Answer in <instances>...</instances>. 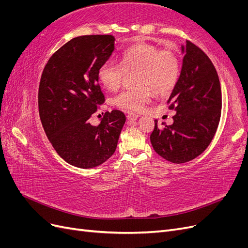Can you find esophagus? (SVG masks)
Returning <instances> with one entry per match:
<instances>
[{
	"instance_id": "obj_1",
	"label": "esophagus",
	"mask_w": 248,
	"mask_h": 248,
	"mask_svg": "<svg viewBox=\"0 0 248 248\" xmlns=\"http://www.w3.org/2000/svg\"><path fill=\"white\" fill-rule=\"evenodd\" d=\"M138 118H139V116L133 114V112H128V114H127V119H128L129 121H136Z\"/></svg>"
}]
</instances>
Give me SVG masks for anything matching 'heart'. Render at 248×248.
<instances>
[{
  "label": "heart",
  "mask_w": 248,
  "mask_h": 248,
  "mask_svg": "<svg viewBox=\"0 0 248 248\" xmlns=\"http://www.w3.org/2000/svg\"><path fill=\"white\" fill-rule=\"evenodd\" d=\"M180 60L171 50H161L151 44H138L125 50L120 64L104 62L98 70L101 84L111 92L121 88L126 73L136 72L133 89L119 94L114 104L125 111H140L150 100L152 93L169 94L180 77Z\"/></svg>",
  "instance_id": "obj_1"
}]
</instances>
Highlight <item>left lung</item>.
<instances>
[{"label":"left lung","mask_w":248,"mask_h":248,"mask_svg":"<svg viewBox=\"0 0 248 248\" xmlns=\"http://www.w3.org/2000/svg\"><path fill=\"white\" fill-rule=\"evenodd\" d=\"M182 69L168 103L174 123L157 125L150 140L155 152L172 163H184L205 151L221 114V89L211 60L196 44L182 46Z\"/></svg>","instance_id":"1"}]
</instances>
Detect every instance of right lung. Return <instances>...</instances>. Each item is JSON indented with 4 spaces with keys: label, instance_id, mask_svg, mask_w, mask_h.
Instances as JSON below:
<instances>
[{
    "label": "right lung",
    "instance_id": "add662e5",
    "mask_svg": "<svg viewBox=\"0 0 248 248\" xmlns=\"http://www.w3.org/2000/svg\"><path fill=\"white\" fill-rule=\"evenodd\" d=\"M115 49L111 35L78 36L65 43L44 67L38 91L40 120L50 144L73 167H98L115 153L126 121L107 111L98 126L89 119L104 102L99 67Z\"/></svg>",
    "mask_w": 248,
    "mask_h": 248
}]
</instances>
